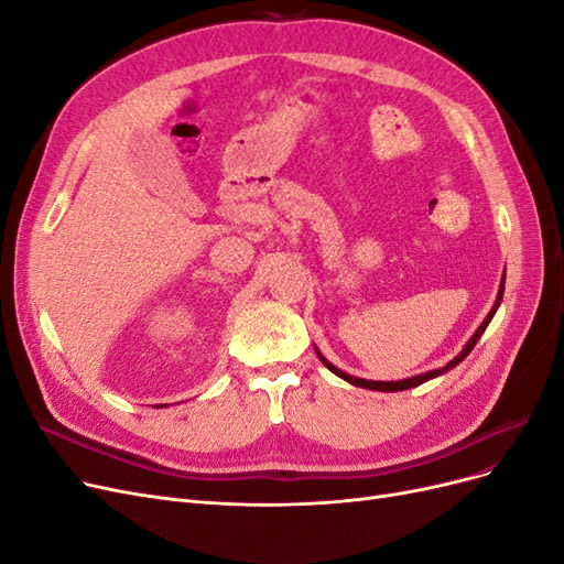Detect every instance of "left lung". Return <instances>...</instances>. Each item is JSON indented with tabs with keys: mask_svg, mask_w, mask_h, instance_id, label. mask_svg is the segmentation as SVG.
Segmentation results:
<instances>
[{
	"mask_svg": "<svg viewBox=\"0 0 564 564\" xmlns=\"http://www.w3.org/2000/svg\"><path fill=\"white\" fill-rule=\"evenodd\" d=\"M503 286H506V270H503V280H501V286H499V294H497V301H494V308L489 311V315L482 319V324L480 327H477V332L468 338V344L464 346V350H460L454 360H449L445 367H440V369H433V371H425V373H416V377H409V379H402V381H367V379H357V377H350V373H346V371H340L338 367H334L327 357H324L317 348H315V352H317V357L322 360V365L327 367L329 371H334L338 379H344V381H348V383H352V386H357V388H369V390H381V392H398V390H406V388H416V386H421V383H425V381H431V379H435V377H442V373L445 371H449V369H454L458 362H464L466 360V355L475 348V344H477V338H480L482 334H485V329L489 327V322H491V317L497 315V308L501 305V299H503Z\"/></svg>",
	"mask_w": 564,
	"mask_h": 564,
	"instance_id": "8db88e82",
	"label": "left lung"
}]
</instances>
